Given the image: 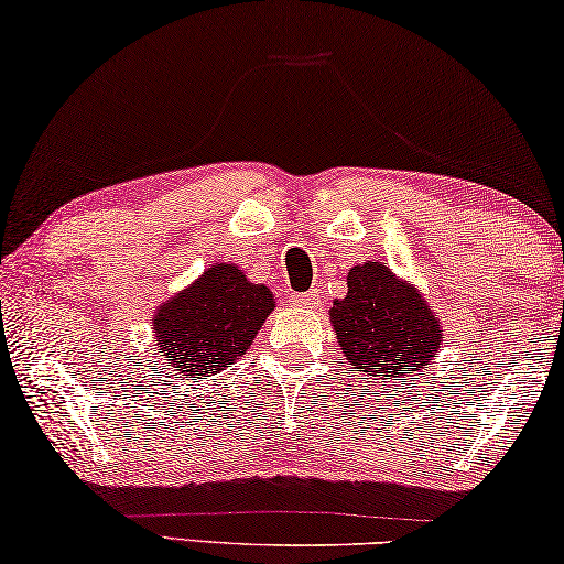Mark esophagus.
Returning <instances> with one entry per match:
<instances>
[{
	"label": "esophagus",
	"instance_id": "1",
	"mask_svg": "<svg viewBox=\"0 0 564 564\" xmlns=\"http://www.w3.org/2000/svg\"><path fill=\"white\" fill-rule=\"evenodd\" d=\"M290 302H292V307H317L319 294L317 292H294Z\"/></svg>",
	"mask_w": 564,
	"mask_h": 564
}]
</instances>
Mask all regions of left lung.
<instances>
[{
    "label": "left lung",
    "mask_w": 564,
    "mask_h": 564,
    "mask_svg": "<svg viewBox=\"0 0 564 564\" xmlns=\"http://www.w3.org/2000/svg\"><path fill=\"white\" fill-rule=\"evenodd\" d=\"M329 317L352 372L365 380L412 377L440 349L437 317L380 262L349 270L345 300L332 304Z\"/></svg>",
    "instance_id": "obj_1"
}]
</instances>
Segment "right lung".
<instances>
[{
	"instance_id": "right-lung-1",
	"label": "right lung",
	"mask_w": 564,
	"mask_h": 564,
	"mask_svg": "<svg viewBox=\"0 0 564 564\" xmlns=\"http://www.w3.org/2000/svg\"><path fill=\"white\" fill-rule=\"evenodd\" d=\"M272 310V292L264 284L247 282L232 264H212L156 312V355L177 372L207 380L247 352Z\"/></svg>"
}]
</instances>
